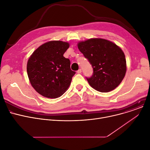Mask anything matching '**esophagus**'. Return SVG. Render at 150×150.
Returning a JSON list of instances; mask_svg holds the SVG:
<instances>
[{
	"label": "esophagus",
	"mask_w": 150,
	"mask_h": 150,
	"mask_svg": "<svg viewBox=\"0 0 150 150\" xmlns=\"http://www.w3.org/2000/svg\"><path fill=\"white\" fill-rule=\"evenodd\" d=\"M77 73H78V74H80V73H82V69H79L77 71Z\"/></svg>",
	"instance_id": "34e87169"
}]
</instances>
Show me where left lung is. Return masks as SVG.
Here are the masks:
<instances>
[{"label": "left lung", "instance_id": "left-lung-1", "mask_svg": "<svg viewBox=\"0 0 150 150\" xmlns=\"http://www.w3.org/2000/svg\"><path fill=\"white\" fill-rule=\"evenodd\" d=\"M78 48L89 61L93 73L86 77L91 87L100 92H109L124 78L125 56L115 43L103 39H91L78 43Z\"/></svg>", "mask_w": 150, "mask_h": 150}]
</instances>
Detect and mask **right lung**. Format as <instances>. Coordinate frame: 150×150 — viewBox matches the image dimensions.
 I'll use <instances>...</instances> for the list:
<instances>
[{
    "label": "right lung",
    "instance_id": "obj_1",
    "mask_svg": "<svg viewBox=\"0 0 150 150\" xmlns=\"http://www.w3.org/2000/svg\"><path fill=\"white\" fill-rule=\"evenodd\" d=\"M69 43L50 41L34 51L27 63L30 83L38 93L55 99L62 95L76 74L70 68V60L64 57Z\"/></svg>",
    "mask_w": 150,
    "mask_h": 150
}]
</instances>
